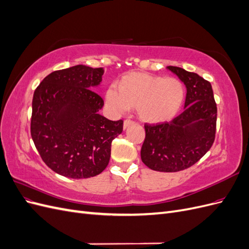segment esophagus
Returning <instances> with one entry per match:
<instances>
[{"label": "esophagus", "instance_id": "34e87169", "mask_svg": "<svg viewBox=\"0 0 249 249\" xmlns=\"http://www.w3.org/2000/svg\"><path fill=\"white\" fill-rule=\"evenodd\" d=\"M131 124H133V122L132 120H130V119H125L124 122V129H126L127 126H130Z\"/></svg>", "mask_w": 249, "mask_h": 249}]
</instances>
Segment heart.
Returning a JSON list of instances; mask_svg holds the SVG:
<instances>
[{
    "label": "heart",
    "mask_w": 249,
    "mask_h": 249,
    "mask_svg": "<svg viewBox=\"0 0 249 249\" xmlns=\"http://www.w3.org/2000/svg\"><path fill=\"white\" fill-rule=\"evenodd\" d=\"M185 86L178 78L129 72L110 87L106 100L111 109L124 113L136 109L138 118L146 124H162L175 118L185 101Z\"/></svg>",
    "instance_id": "1"
}]
</instances>
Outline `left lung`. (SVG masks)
I'll list each match as a JSON object with an SVG mask.
<instances>
[{"mask_svg":"<svg viewBox=\"0 0 249 249\" xmlns=\"http://www.w3.org/2000/svg\"><path fill=\"white\" fill-rule=\"evenodd\" d=\"M167 69L186 85L185 110L171 122L144 124L141 160L153 170L177 172L191 167L213 145L217 107L210 82L180 67Z\"/></svg>","mask_w":249,"mask_h":249,"instance_id":"obj_1","label":"left lung"}]
</instances>
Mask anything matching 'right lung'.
Returning <instances> with one entry per match:
<instances>
[{
	"instance_id": "add662e5",
	"label": "right lung",
	"mask_w": 249,
	"mask_h": 249,
	"mask_svg": "<svg viewBox=\"0 0 249 249\" xmlns=\"http://www.w3.org/2000/svg\"><path fill=\"white\" fill-rule=\"evenodd\" d=\"M103 74V67L80 64L51 72L35 89L31 136L42 161L58 175L87 178L108 166L124 122L100 115L104 101L92 89Z\"/></svg>"
}]
</instances>
